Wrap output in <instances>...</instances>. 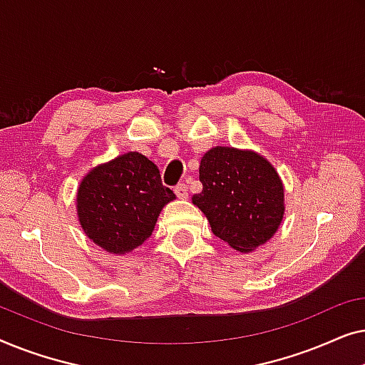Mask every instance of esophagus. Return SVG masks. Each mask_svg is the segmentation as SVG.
<instances>
[{"label": "esophagus", "instance_id": "1", "mask_svg": "<svg viewBox=\"0 0 365 365\" xmlns=\"http://www.w3.org/2000/svg\"><path fill=\"white\" fill-rule=\"evenodd\" d=\"M174 192H176V196L179 199H186L187 197V186L186 184H178L176 187H174Z\"/></svg>", "mask_w": 365, "mask_h": 365}]
</instances>
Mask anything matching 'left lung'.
Instances as JSON below:
<instances>
[{
  "mask_svg": "<svg viewBox=\"0 0 365 365\" xmlns=\"http://www.w3.org/2000/svg\"><path fill=\"white\" fill-rule=\"evenodd\" d=\"M202 191L192 204L212 232L239 252H252L281 226L284 186L271 163L254 151L216 146L199 166Z\"/></svg>",
  "mask_w": 365,
  "mask_h": 365,
  "instance_id": "obj_1",
  "label": "left lung"
}]
</instances>
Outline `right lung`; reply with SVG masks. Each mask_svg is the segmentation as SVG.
<instances>
[{"mask_svg":"<svg viewBox=\"0 0 365 365\" xmlns=\"http://www.w3.org/2000/svg\"><path fill=\"white\" fill-rule=\"evenodd\" d=\"M174 199L156 164L133 151L83 178L76 209L84 234L104 251L121 256L151 236L163 207Z\"/></svg>","mask_w":365,"mask_h":365,"instance_id":"add662e5","label":"right lung"}]
</instances>
